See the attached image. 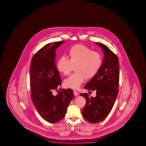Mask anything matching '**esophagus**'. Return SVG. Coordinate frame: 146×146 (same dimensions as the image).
<instances>
[{
    "label": "esophagus",
    "mask_w": 146,
    "mask_h": 146,
    "mask_svg": "<svg viewBox=\"0 0 146 146\" xmlns=\"http://www.w3.org/2000/svg\"><path fill=\"white\" fill-rule=\"evenodd\" d=\"M74 94L75 96H77L79 95V93L77 91H75V90H74Z\"/></svg>",
    "instance_id": "obj_1"
}]
</instances>
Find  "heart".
<instances>
[{
	"instance_id": "obj_1",
	"label": "heart",
	"mask_w": 146,
	"mask_h": 146,
	"mask_svg": "<svg viewBox=\"0 0 146 146\" xmlns=\"http://www.w3.org/2000/svg\"><path fill=\"white\" fill-rule=\"evenodd\" d=\"M68 59L60 57L58 60L57 69L65 76L68 75L75 67L76 72L70 76L64 82L65 87L76 89L84 82L85 77L90 79L96 74L102 63L101 54L92 51L83 45L72 47L68 53Z\"/></svg>"
}]
</instances>
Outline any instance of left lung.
I'll return each instance as SVG.
<instances>
[{
    "instance_id": "1",
    "label": "left lung",
    "mask_w": 146,
    "mask_h": 146,
    "mask_svg": "<svg viewBox=\"0 0 146 146\" xmlns=\"http://www.w3.org/2000/svg\"><path fill=\"white\" fill-rule=\"evenodd\" d=\"M104 52L103 63L99 71L84 86L88 90H96L95 98L87 93L81 94L86 100L82 110L84 119L98 123L106 119L113 106L118 94L119 70V59L106 45L96 43Z\"/></svg>"
}]
</instances>
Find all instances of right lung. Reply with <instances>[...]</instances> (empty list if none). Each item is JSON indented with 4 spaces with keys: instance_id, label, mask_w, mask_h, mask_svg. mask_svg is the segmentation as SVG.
I'll return each instance as SVG.
<instances>
[{
    "instance_id": "obj_1",
    "label": "right lung",
    "mask_w": 146,
    "mask_h": 146,
    "mask_svg": "<svg viewBox=\"0 0 146 146\" xmlns=\"http://www.w3.org/2000/svg\"><path fill=\"white\" fill-rule=\"evenodd\" d=\"M64 41L45 45L35 54L31 60V94L33 103L38 113L50 123L60 121L66 112L74 94L71 89H60L52 94L61 84V79L55 63V50Z\"/></svg>"
}]
</instances>
